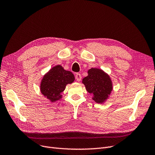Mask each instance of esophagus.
<instances>
[{
  "mask_svg": "<svg viewBox=\"0 0 155 155\" xmlns=\"http://www.w3.org/2000/svg\"><path fill=\"white\" fill-rule=\"evenodd\" d=\"M75 78L77 80V81L78 82H80L81 81V78H82V76L81 74L80 73H76L75 74Z\"/></svg>",
  "mask_w": 155,
  "mask_h": 155,
  "instance_id": "esophagus-1",
  "label": "esophagus"
}]
</instances>
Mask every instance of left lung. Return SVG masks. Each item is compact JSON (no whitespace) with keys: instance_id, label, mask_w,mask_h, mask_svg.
<instances>
[{"instance_id":"obj_1","label":"left lung","mask_w":155,"mask_h":155,"mask_svg":"<svg viewBox=\"0 0 155 155\" xmlns=\"http://www.w3.org/2000/svg\"><path fill=\"white\" fill-rule=\"evenodd\" d=\"M88 75L82 79V83L88 93L93 94L92 99L102 104L109 98L113 89L112 80L108 74L99 68H92L87 71Z\"/></svg>"}]
</instances>
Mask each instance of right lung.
Here are the masks:
<instances>
[{
  "label": "right lung",
  "instance_id": "add662e5",
  "mask_svg": "<svg viewBox=\"0 0 155 155\" xmlns=\"http://www.w3.org/2000/svg\"><path fill=\"white\" fill-rule=\"evenodd\" d=\"M74 81V74L71 71L65 70L61 65H57L44 74L40 84V91L50 101L55 102L62 98L61 93L65 90L66 85Z\"/></svg>",
  "mask_w": 155,
  "mask_h": 155
}]
</instances>
